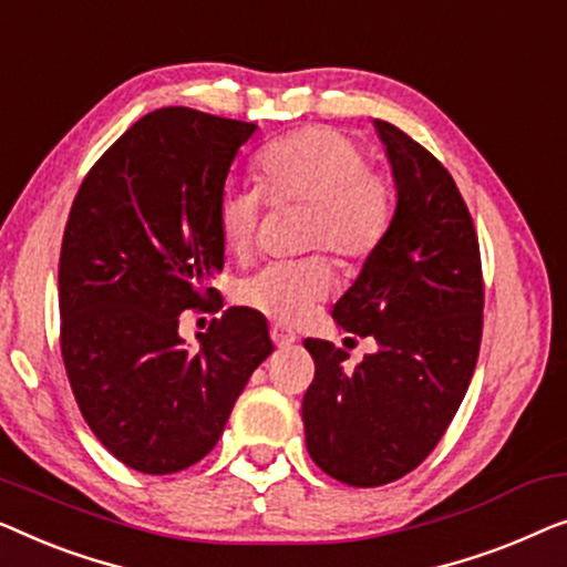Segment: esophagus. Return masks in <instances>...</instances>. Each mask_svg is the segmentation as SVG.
<instances>
[{"instance_id": "obj_1", "label": "esophagus", "mask_w": 567, "mask_h": 567, "mask_svg": "<svg viewBox=\"0 0 567 567\" xmlns=\"http://www.w3.org/2000/svg\"><path fill=\"white\" fill-rule=\"evenodd\" d=\"M269 337H272V341H275V347H290V344H295V333L292 331H287V329H282V326H272V329H269Z\"/></svg>"}]
</instances>
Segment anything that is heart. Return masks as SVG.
Wrapping results in <instances>:
<instances>
[{"mask_svg": "<svg viewBox=\"0 0 567 567\" xmlns=\"http://www.w3.org/2000/svg\"><path fill=\"white\" fill-rule=\"evenodd\" d=\"M259 189L272 205H306L302 246H323L344 261L370 257L385 238L395 210L393 185L364 164V151L344 131L308 125L259 151ZM251 187H226L215 223L226 254L251 251L261 218V195ZM333 272L323 257L272 261L236 287L241 306L277 323H300L316 302L329 298Z\"/></svg>", "mask_w": 567, "mask_h": 567, "instance_id": "b5f03b06", "label": "heart"}]
</instances>
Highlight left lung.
I'll return each instance as SVG.
<instances>
[{
  "mask_svg": "<svg viewBox=\"0 0 567 567\" xmlns=\"http://www.w3.org/2000/svg\"><path fill=\"white\" fill-rule=\"evenodd\" d=\"M395 182L385 238L331 316L378 352L354 372L323 339H306L316 378L302 395L306 446L354 488L393 483L429 457L473 378L483 333L481 249L452 174L401 127L374 121Z\"/></svg>",
  "mask_w": 567,
  "mask_h": 567,
  "instance_id": "1",
  "label": "left lung"
}]
</instances>
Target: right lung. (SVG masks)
Returning a JSON list of instances; mask_svg holds the SVG:
<instances>
[{"instance_id":"obj_1","label":"right lung","mask_w":567,"mask_h":567,"mask_svg":"<svg viewBox=\"0 0 567 567\" xmlns=\"http://www.w3.org/2000/svg\"><path fill=\"white\" fill-rule=\"evenodd\" d=\"M257 125L162 107L110 146L79 187L59 261L61 354L94 436L146 475L179 473L218 444L236 398L272 354L265 316L228 308L189 352L182 310L218 298L215 223Z\"/></svg>"}]
</instances>
